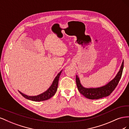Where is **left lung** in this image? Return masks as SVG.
<instances>
[{
	"label": "left lung",
	"instance_id": "1",
	"mask_svg": "<svg viewBox=\"0 0 129 129\" xmlns=\"http://www.w3.org/2000/svg\"><path fill=\"white\" fill-rule=\"evenodd\" d=\"M124 68V61H123L119 71L116 77L107 84L102 87L97 88H85L81 85L79 78L76 75V82L79 92L86 98L90 100H97L110 95L118 85L122 75Z\"/></svg>",
	"mask_w": 129,
	"mask_h": 129
}]
</instances>
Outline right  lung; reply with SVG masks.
<instances>
[{
    "label": "right lung",
    "mask_w": 129,
    "mask_h": 129,
    "mask_svg": "<svg viewBox=\"0 0 129 129\" xmlns=\"http://www.w3.org/2000/svg\"><path fill=\"white\" fill-rule=\"evenodd\" d=\"M62 71H61L57 74V75L56 76L55 79H54L52 84L51 85V86L49 87V88L44 93H41L40 95H39L38 96H29L26 95L20 91L19 92H20L22 95V96L23 97H24L25 98L33 101H36V102H39V101H46L47 100H48L55 95V93L57 91L58 80H59V77L61 75V73H62Z\"/></svg>",
    "instance_id": "1"
}]
</instances>
